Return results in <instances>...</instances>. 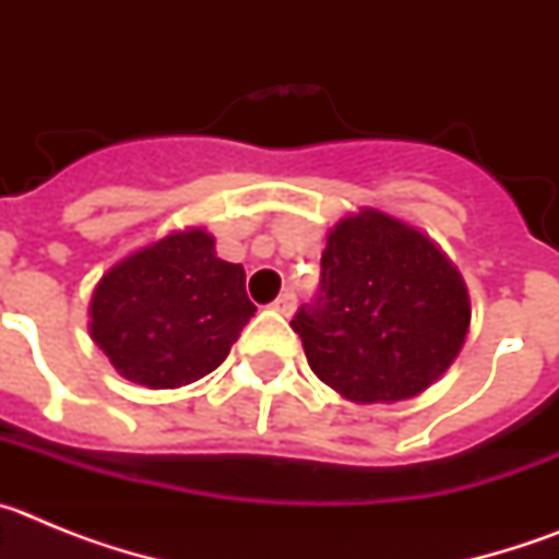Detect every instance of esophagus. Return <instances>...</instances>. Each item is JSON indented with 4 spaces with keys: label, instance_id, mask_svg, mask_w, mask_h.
<instances>
[{
    "label": "esophagus",
    "instance_id": "1",
    "mask_svg": "<svg viewBox=\"0 0 559 559\" xmlns=\"http://www.w3.org/2000/svg\"><path fill=\"white\" fill-rule=\"evenodd\" d=\"M271 308L276 310V313H283V316H290L296 310V294L294 290H285V294H280L274 299V305Z\"/></svg>",
    "mask_w": 559,
    "mask_h": 559
}]
</instances>
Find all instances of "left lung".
Wrapping results in <instances>:
<instances>
[{"instance_id":"1","label":"left lung","mask_w":559,"mask_h":559,"mask_svg":"<svg viewBox=\"0 0 559 559\" xmlns=\"http://www.w3.org/2000/svg\"><path fill=\"white\" fill-rule=\"evenodd\" d=\"M290 328L316 378L341 397L400 403L456 360L471 330V296L431 237L364 206L328 231L322 294Z\"/></svg>"}]
</instances>
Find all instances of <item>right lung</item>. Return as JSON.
<instances>
[{"label":"right lung","instance_id":"right-lung-1","mask_svg":"<svg viewBox=\"0 0 559 559\" xmlns=\"http://www.w3.org/2000/svg\"><path fill=\"white\" fill-rule=\"evenodd\" d=\"M254 310L243 265L221 260L215 237L190 226L122 257L100 276L88 333L126 380L179 389L224 364Z\"/></svg>","mask_w":559,"mask_h":559}]
</instances>
